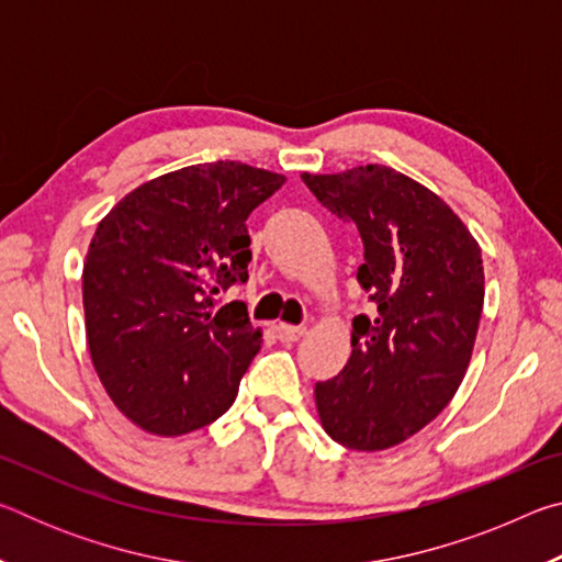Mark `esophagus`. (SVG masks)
<instances>
[{
    "instance_id": "esophagus-1",
    "label": "esophagus",
    "mask_w": 562,
    "mask_h": 562,
    "mask_svg": "<svg viewBox=\"0 0 562 562\" xmlns=\"http://www.w3.org/2000/svg\"><path fill=\"white\" fill-rule=\"evenodd\" d=\"M274 329H278V337H280L282 341H297V339H302V337H304V331H307L304 327L284 325V322H280V325L274 327Z\"/></svg>"
}]
</instances>
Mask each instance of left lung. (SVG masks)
<instances>
[{
	"instance_id": "8db88e82",
	"label": "left lung",
	"mask_w": 562,
	"mask_h": 562,
	"mask_svg": "<svg viewBox=\"0 0 562 562\" xmlns=\"http://www.w3.org/2000/svg\"><path fill=\"white\" fill-rule=\"evenodd\" d=\"M364 243L357 280L376 315L351 322V355L315 384L322 429L355 451H384L439 416L469 369L483 312L481 247L439 195L389 166L302 173Z\"/></svg>"
}]
</instances>
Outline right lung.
I'll return each mask as SVG.
<instances>
[{"label": "right lung", "mask_w": 562, "mask_h": 562, "mask_svg": "<svg viewBox=\"0 0 562 562\" xmlns=\"http://www.w3.org/2000/svg\"><path fill=\"white\" fill-rule=\"evenodd\" d=\"M282 173L215 160L146 180L103 215L83 262L93 369L119 412L156 436H183L233 406L260 351L245 302L213 294L247 282V215Z\"/></svg>", "instance_id": "1"}]
</instances>
